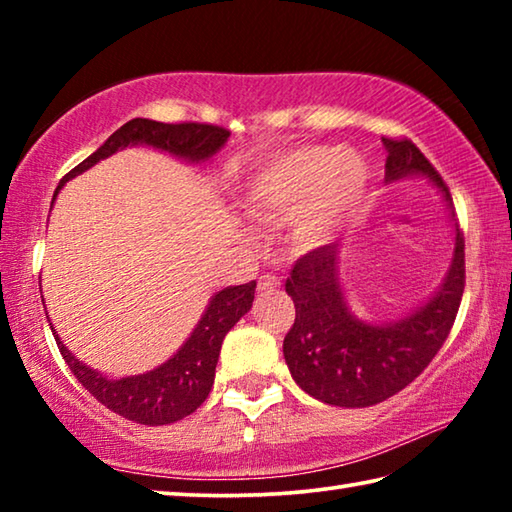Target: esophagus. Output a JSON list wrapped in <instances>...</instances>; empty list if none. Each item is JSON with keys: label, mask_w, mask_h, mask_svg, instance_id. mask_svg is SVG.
Instances as JSON below:
<instances>
[{"label": "esophagus", "mask_w": 512, "mask_h": 512, "mask_svg": "<svg viewBox=\"0 0 512 512\" xmlns=\"http://www.w3.org/2000/svg\"><path fill=\"white\" fill-rule=\"evenodd\" d=\"M257 284L262 291H273L275 287H280V277H277L275 273H264L262 277H259Z\"/></svg>", "instance_id": "esophagus-1"}]
</instances>
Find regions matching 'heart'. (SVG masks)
Wrapping results in <instances>:
<instances>
[{"label":"heart","mask_w":512,"mask_h":512,"mask_svg":"<svg viewBox=\"0 0 512 512\" xmlns=\"http://www.w3.org/2000/svg\"><path fill=\"white\" fill-rule=\"evenodd\" d=\"M366 192L368 164L357 151L309 144L259 164L241 189V205L257 219L289 216L293 241L318 246L357 216Z\"/></svg>","instance_id":"obj_1"}]
</instances>
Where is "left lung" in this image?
<instances>
[{
  "instance_id": "8db88e82",
  "label": "left lung",
  "mask_w": 512,
  "mask_h": 512,
  "mask_svg": "<svg viewBox=\"0 0 512 512\" xmlns=\"http://www.w3.org/2000/svg\"><path fill=\"white\" fill-rule=\"evenodd\" d=\"M386 183L427 176L452 207V194L406 137H381ZM452 266L429 302L384 325H370L348 309L339 282V246H320L302 255L284 289L296 305V320L284 336V361L302 391L316 400L363 409L388 400L420 375L443 348L465 289V239L456 225Z\"/></svg>"
}]
</instances>
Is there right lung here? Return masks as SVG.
<instances>
[{"mask_svg": "<svg viewBox=\"0 0 512 512\" xmlns=\"http://www.w3.org/2000/svg\"><path fill=\"white\" fill-rule=\"evenodd\" d=\"M228 137L230 133L223 126L198 124V121L162 124V121L137 117L117 128L90 158H85L79 167L69 171L60 180L58 189L69 178L79 176V173L94 167L99 160L108 158V155L119 149H126V146L146 144L189 162H205L228 142ZM255 287L257 282L253 280L214 293L203 318L198 320V325L194 327L192 336L183 343V348L173 354L169 361H164L162 366L144 372V375L121 379L101 375L99 370L85 366L83 361L76 359L65 348L54 327H51V332L56 336L58 350L63 354L67 368L74 372V377L81 381L85 391H90L106 409L115 411L121 418H128L137 424H149V427H160V424H171L187 418L210 395L221 343L225 334L237 325V320L248 314V309L253 307Z\"/></svg>", "mask_w": 512, "mask_h": 512, "instance_id": "obj_1", "label": "right lung"}]
</instances>
